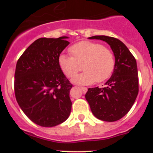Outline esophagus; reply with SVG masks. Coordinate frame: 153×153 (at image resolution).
Segmentation results:
<instances>
[{"mask_svg":"<svg viewBox=\"0 0 153 153\" xmlns=\"http://www.w3.org/2000/svg\"><path fill=\"white\" fill-rule=\"evenodd\" d=\"M80 88L82 89V92H83L84 94H85V93L87 92V91H88V88H87L86 87H80Z\"/></svg>","mask_w":153,"mask_h":153,"instance_id":"1","label":"esophagus"}]
</instances>
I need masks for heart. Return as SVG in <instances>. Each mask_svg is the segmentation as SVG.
I'll return each mask as SVG.
<instances>
[{"instance_id":"1","label":"heart","mask_w":153,"mask_h":153,"mask_svg":"<svg viewBox=\"0 0 153 153\" xmlns=\"http://www.w3.org/2000/svg\"><path fill=\"white\" fill-rule=\"evenodd\" d=\"M71 55L61 54L59 56V66L66 76H73L84 63V71L76 75L72 82L79 85H89L95 81L103 82L113 73L115 67L114 55L101 44L82 41L70 47Z\"/></svg>"}]
</instances>
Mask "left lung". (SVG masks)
<instances>
[{"label":"left lung","mask_w":153,"mask_h":153,"mask_svg":"<svg viewBox=\"0 0 153 153\" xmlns=\"http://www.w3.org/2000/svg\"><path fill=\"white\" fill-rule=\"evenodd\" d=\"M90 39L102 40L109 45L115 57V67L106 87L88 89L85 99L93 114L100 120L115 122L124 117L134 104L139 91L136 59L118 39L94 36Z\"/></svg>","instance_id":"left-lung-1"}]
</instances>
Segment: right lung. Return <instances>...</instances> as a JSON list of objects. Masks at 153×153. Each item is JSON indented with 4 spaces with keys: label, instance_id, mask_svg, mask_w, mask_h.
Here are the masks:
<instances>
[{
    "label": "right lung",
    "instance_id": "1",
    "mask_svg": "<svg viewBox=\"0 0 153 153\" xmlns=\"http://www.w3.org/2000/svg\"><path fill=\"white\" fill-rule=\"evenodd\" d=\"M68 36L39 38L24 51L16 63L15 96L24 114L35 124L52 127L69 117L73 85L58 63L69 45Z\"/></svg>",
    "mask_w": 153,
    "mask_h": 153
}]
</instances>
